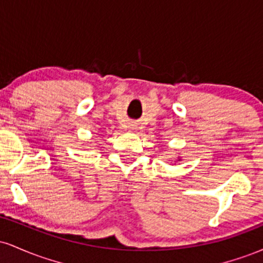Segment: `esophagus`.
<instances>
[{
	"mask_svg": "<svg viewBox=\"0 0 263 263\" xmlns=\"http://www.w3.org/2000/svg\"><path fill=\"white\" fill-rule=\"evenodd\" d=\"M131 128H135V127H131Z\"/></svg>",
	"mask_w": 263,
	"mask_h": 263,
	"instance_id": "1",
	"label": "esophagus"
}]
</instances>
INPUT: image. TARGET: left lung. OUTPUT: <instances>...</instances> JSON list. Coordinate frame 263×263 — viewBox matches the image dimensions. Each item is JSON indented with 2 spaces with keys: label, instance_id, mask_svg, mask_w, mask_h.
Instances as JSON below:
<instances>
[{
  "label": "left lung",
  "instance_id": "1",
  "mask_svg": "<svg viewBox=\"0 0 263 263\" xmlns=\"http://www.w3.org/2000/svg\"><path fill=\"white\" fill-rule=\"evenodd\" d=\"M178 161H180V158H179V159H178Z\"/></svg>",
  "mask_w": 263,
  "mask_h": 263
}]
</instances>
